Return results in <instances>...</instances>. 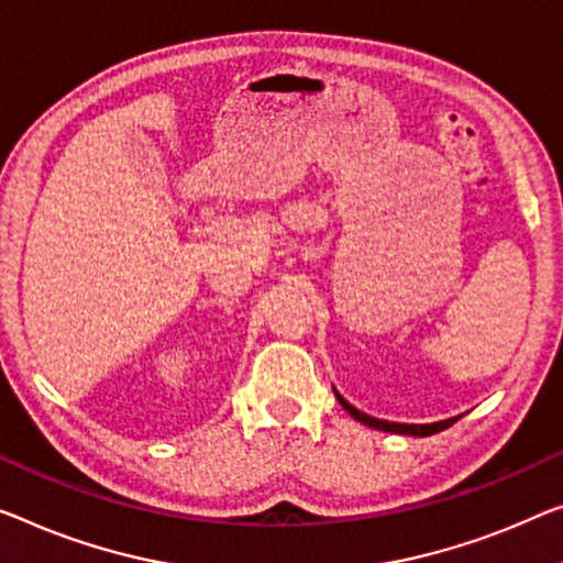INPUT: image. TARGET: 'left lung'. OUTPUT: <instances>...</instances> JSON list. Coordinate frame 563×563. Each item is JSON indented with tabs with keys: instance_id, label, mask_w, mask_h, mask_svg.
<instances>
[{
	"instance_id": "obj_1",
	"label": "left lung",
	"mask_w": 563,
	"mask_h": 563,
	"mask_svg": "<svg viewBox=\"0 0 563 563\" xmlns=\"http://www.w3.org/2000/svg\"><path fill=\"white\" fill-rule=\"evenodd\" d=\"M335 399H339V405L346 409L351 417L358 419L362 424L374 427V430H382V432H394V434H415V438H430V434H434V432L448 430L450 424H455L460 419V417H450V419H442V422H432V424H399V422H387V419H376V417H368L364 412H358V409L351 407L339 391H335Z\"/></svg>"
}]
</instances>
